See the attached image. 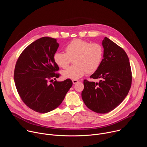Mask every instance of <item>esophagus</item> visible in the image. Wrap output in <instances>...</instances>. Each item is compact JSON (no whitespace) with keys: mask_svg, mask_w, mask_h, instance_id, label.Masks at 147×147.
<instances>
[{"mask_svg":"<svg viewBox=\"0 0 147 147\" xmlns=\"http://www.w3.org/2000/svg\"><path fill=\"white\" fill-rule=\"evenodd\" d=\"M72 82H73V84H76V83H77L78 82H79V81H78V80H72Z\"/></svg>","mask_w":147,"mask_h":147,"instance_id":"obj_1","label":"esophagus"}]
</instances>
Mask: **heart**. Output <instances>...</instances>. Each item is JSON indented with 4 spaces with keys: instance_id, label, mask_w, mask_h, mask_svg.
<instances>
[{
    "instance_id": "obj_1",
    "label": "heart",
    "mask_w": 147,
    "mask_h": 147,
    "mask_svg": "<svg viewBox=\"0 0 147 147\" xmlns=\"http://www.w3.org/2000/svg\"><path fill=\"white\" fill-rule=\"evenodd\" d=\"M66 52H56L53 56L56 64L61 68H66L74 58L75 65L61 72L66 78L76 80L86 73H94L99 67L103 58V49L97 43H92L80 39L71 41L66 47Z\"/></svg>"
}]
</instances>
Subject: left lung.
Returning <instances> with one entry per match:
<instances>
[{"label": "left lung", "mask_w": 147, "mask_h": 147, "mask_svg": "<svg viewBox=\"0 0 147 147\" xmlns=\"http://www.w3.org/2000/svg\"><path fill=\"white\" fill-rule=\"evenodd\" d=\"M103 59L90 78L98 82L84 80L82 99L91 111L108 113L122 102L129 93L132 81L129 57L125 51L112 40L105 37L102 42Z\"/></svg>", "instance_id": "left-lung-1"}]
</instances>
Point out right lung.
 I'll use <instances>...</instances> for the list:
<instances>
[{"mask_svg":"<svg viewBox=\"0 0 147 147\" xmlns=\"http://www.w3.org/2000/svg\"><path fill=\"white\" fill-rule=\"evenodd\" d=\"M59 44L57 39L42 37L29 45L19 56L14 80L17 92L30 109L45 113L57 108L73 85L72 81L55 80L59 68L53 59Z\"/></svg>","mask_w":147,"mask_h":147,"instance_id":"1","label":"right lung"}]
</instances>
